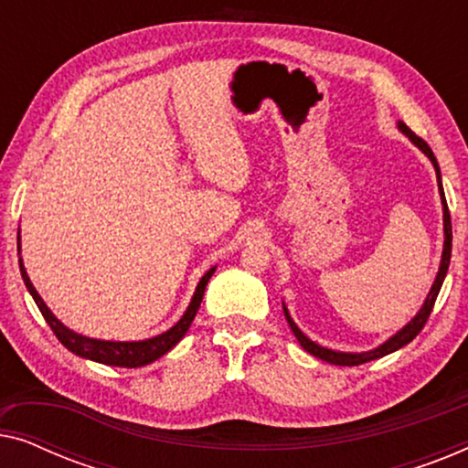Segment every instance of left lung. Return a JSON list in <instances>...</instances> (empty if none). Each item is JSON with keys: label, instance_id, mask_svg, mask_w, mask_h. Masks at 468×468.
Returning <instances> with one entry per match:
<instances>
[{"label": "left lung", "instance_id": "1", "mask_svg": "<svg viewBox=\"0 0 468 468\" xmlns=\"http://www.w3.org/2000/svg\"><path fill=\"white\" fill-rule=\"evenodd\" d=\"M399 130L405 133V136L411 140V143L418 146V149L424 153V155L431 159L432 165H434V172H437V183H439V196H441V204H443V253H441V264H439V272L437 277H434V283L431 287V292H428V296L424 300V304H421V309L415 313L411 317V322H407L402 328L396 332L388 338V341H383L381 345H377L375 349H368V351H360V354H356V351H336V349H328L324 347V345H319L315 341H311L309 336L304 335L303 330L298 328L296 322H293L290 311H287V306L283 303V313H285V319L287 324H290V328L293 332V336L298 338L300 347L304 351H309L311 356L319 357V360L328 362V364H336V367H357V364H364V362H370V360H377V357H383L388 354H394V351H399L400 347H405L413 341L415 336L420 335L421 328H424V324L428 322V317H431V311L434 306V300H437L439 292H441V285H443L445 281V274H447V268H450V258H452V219H450V210H447V202H445V194H443V183H441V168H439V162L437 157H434V153L431 146H428L424 140L420 136H415V133L409 130V127L399 121Z\"/></svg>", "mask_w": 468, "mask_h": 468}]
</instances>
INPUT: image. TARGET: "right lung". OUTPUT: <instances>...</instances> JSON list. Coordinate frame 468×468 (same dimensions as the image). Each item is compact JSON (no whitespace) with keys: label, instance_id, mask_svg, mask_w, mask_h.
<instances>
[{"label":"right lung","instance_id":"right-lung-1","mask_svg":"<svg viewBox=\"0 0 468 468\" xmlns=\"http://www.w3.org/2000/svg\"><path fill=\"white\" fill-rule=\"evenodd\" d=\"M16 240H18V255H21V228H18ZM18 266H21V277L25 281V287H27L31 298L36 300L37 309H40L44 319H47V324L50 325V330L55 332V336L59 338L63 347L69 349L79 357H85V360L106 364V367H123V368L146 367V364L159 360V357L168 354V351L175 347V345L181 341L185 335H187L189 325H191V322H194L197 309H200L207 283L210 281V277H213V272L217 268V266H213L210 271H207V274L200 279V283H197L194 296H191L187 311L183 313V317L178 319L172 328L162 332V335L144 338V341H101V338L79 335V332L69 330L68 325L61 322V319H57L53 315V311H50L47 303L42 300L40 293H37L34 283H31V279H29L27 271H25L21 258H18Z\"/></svg>","mask_w":468,"mask_h":468}]
</instances>
